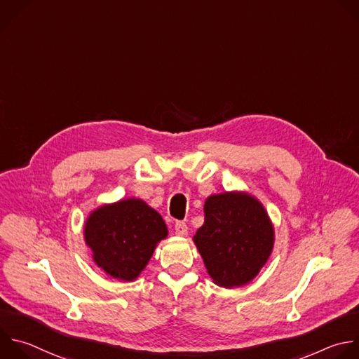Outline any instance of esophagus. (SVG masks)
<instances>
[{
  "instance_id": "esophagus-1",
  "label": "esophagus",
  "mask_w": 359,
  "mask_h": 359,
  "mask_svg": "<svg viewBox=\"0 0 359 359\" xmlns=\"http://www.w3.org/2000/svg\"><path fill=\"white\" fill-rule=\"evenodd\" d=\"M175 231H176V235H179V236L186 235V233H187V225H186V222L177 221V222L175 224Z\"/></svg>"
}]
</instances>
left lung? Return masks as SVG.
Segmentation results:
<instances>
[{"mask_svg": "<svg viewBox=\"0 0 359 359\" xmlns=\"http://www.w3.org/2000/svg\"><path fill=\"white\" fill-rule=\"evenodd\" d=\"M193 241L208 275L222 287L251 282L273 248V226L264 205L247 193L212 194Z\"/></svg>", "mask_w": 359, "mask_h": 359, "instance_id": "obj_1", "label": "left lung"}]
</instances>
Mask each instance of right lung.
<instances>
[{
  "instance_id": "add662e5",
  "label": "right lung",
  "mask_w": 359,
  "mask_h": 359,
  "mask_svg": "<svg viewBox=\"0 0 359 359\" xmlns=\"http://www.w3.org/2000/svg\"><path fill=\"white\" fill-rule=\"evenodd\" d=\"M166 235L162 217L138 198L102 205L90 214L84 225V240L94 262L121 280L140 276Z\"/></svg>"
}]
</instances>
